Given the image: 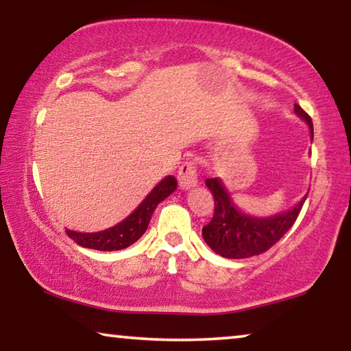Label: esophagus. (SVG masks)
<instances>
[{
  "mask_svg": "<svg viewBox=\"0 0 351 351\" xmlns=\"http://www.w3.org/2000/svg\"><path fill=\"white\" fill-rule=\"evenodd\" d=\"M178 182L181 189H191L197 184V165L194 160H186L178 170Z\"/></svg>",
  "mask_w": 351,
  "mask_h": 351,
  "instance_id": "obj_1",
  "label": "esophagus"
}]
</instances>
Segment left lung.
Masks as SVG:
<instances>
[{
  "mask_svg": "<svg viewBox=\"0 0 351 351\" xmlns=\"http://www.w3.org/2000/svg\"><path fill=\"white\" fill-rule=\"evenodd\" d=\"M295 114L307 122L313 136L312 117L299 105H294ZM215 197V215L211 221L202 229L206 245L229 259H245L251 256L263 254L288 232L298 219L302 210L305 197L294 208L269 218H253L245 215L232 204L226 187L218 178H208L205 181Z\"/></svg>",
  "mask_w": 351,
  "mask_h": 351,
  "instance_id": "left-lung-1",
  "label": "left lung"
}]
</instances>
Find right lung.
Instances as JSON below:
<instances>
[{
    "label": "right lung",
    "instance_id": "right-lung-1",
    "mask_svg": "<svg viewBox=\"0 0 351 351\" xmlns=\"http://www.w3.org/2000/svg\"><path fill=\"white\" fill-rule=\"evenodd\" d=\"M178 182L175 176H167L162 180L151 194L141 202L140 206L133 211V213L125 218L122 223L110 227V229L101 232H90V234H84V232L66 230L70 239L76 241L77 245L84 248H92L98 251H116L124 250L127 246L135 243L140 237L145 234L149 224L151 216L154 213L156 206L165 200L171 192L176 189Z\"/></svg>",
    "mask_w": 351,
    "mask_h": 351
}]
</instances>
